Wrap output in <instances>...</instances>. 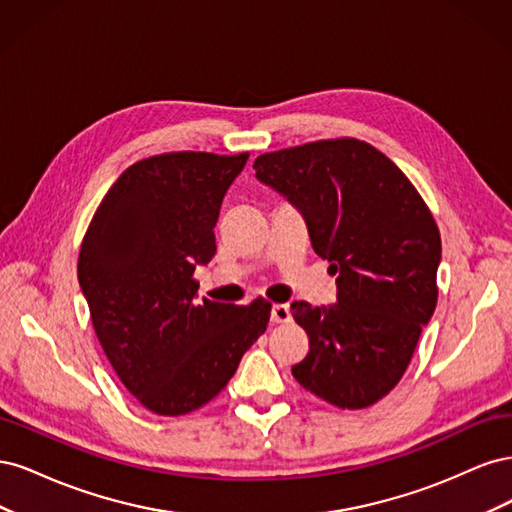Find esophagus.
Here are the masks:
<instances>
[{"label":"esophagus","instance_id":"34e87169","mask_svg":"<svg viewBox=\"0 0 512 512\" xmlns=\"http://www.w3.org/2000/svg\"><path fill=\"white\" fill-rule=\"evenodd\" d=\"M292 314H290V307L284 305V303H277L271 307V322H290Z\"/></svg>","mask_w":512,"mask_h":512}]
</instances>
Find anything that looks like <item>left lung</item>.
I'll return each mask as SVG.
<instances>
[{
	"instance_id": "1",
	"label": "left lung",
	"mask_w": 512,
	"mask_h": 512,
	"mask_svg": "<svg viewBox=\"0 0 512 512\" xmlns=\"http://www.w3.org/2000/svg\"><path fill=\"white\" fill-rule=\"evenodd\" d=\"M254 168L301 211L314 252L337 273V303L290 305L309 337L292 376L342 410L376 404L404 376L438 303L436 220L410 179L359 138L262 153Z\"/></svg>"
}]
</instances>
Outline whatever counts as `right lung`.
Instances as JSON below:
<instances>
[{
	"instance_id": "1",
	"label": "right lung",
	"mask_w": 512,
	"mask_h": 512,
	"mask_svg": "<svg viewBox=\"0 0 512 512\" xmlns=\"http://www.w3.org/2000/svg\"><path fill=\"white\" fill-rule=\"evenodd\" d=\"M250 153H162L132 164L94 213L79 284L123 386L160 416L198 410L267 331L271 303L196 299V265L215 254L226 190Z\"/></svg>"
}]
</instances>
